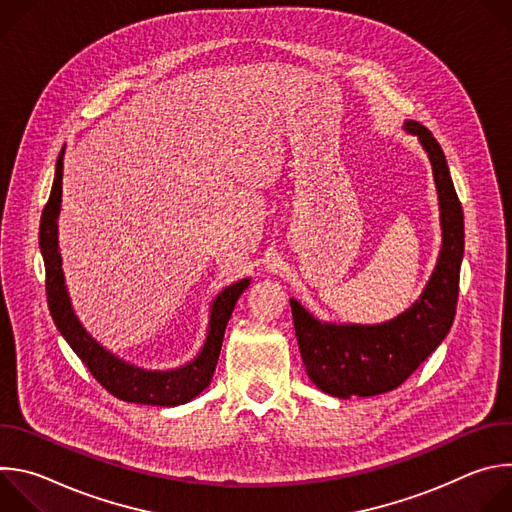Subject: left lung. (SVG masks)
I'll return each mask as SVG.
<instances>
[{"mask_svg":"<svg viewBox=\"0 0 512 512\" xmlns=\"http://www.w3.org/2000/svg\"><path fill=\"white\" fill-rule=\"evenodd\" d=\"M429 156L440 194L444 245L421 298L377 326L322 324L291 300V316L310 379L334 397H371L397 389L442 344L452 328L464 257V212L440 143L427 127L407 121Z\"/></svg>","mask_w":512,"mask_h":512,"instance_id":"obj_1","label":"left lung"}]
</instances>
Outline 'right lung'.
<instances>
[{
    "label": "right lung",
    "mask_w": 512,
    "mask_h": 512,
    "mask_svg": "<svg viewBox=\"0 0 512 512\" xmlns=\"http://www.w3.org/2000/svg\"><path fill=\"white\" fill-rule=\"evenodd\" d=\"M62 158H64V150L56 160L54 184L40 218V251L46 267L48 310L56 328L66 338L70 348L75 350L77 356L85 362V367L91 371V375L113 397L127 403L160 405V407H174V405L188 403L210 385L212 373L218 362V354H221L229 318L235 310L239 296L247 289L249 279H241L218 294V298L210 308L208 334H206L202 352L192 362H188L186 367H180L174 371H162V373L143 371L115 358L103 346H99L79 324L75 312L70 308V300L64 287V275H62L60 251H58V225H56V218L60 212V196H62Z\"/></svg>",
    "instance_id": "obj_1"
}]
</instances>
